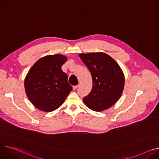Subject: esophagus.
<instances>
[{"label": "esophagus", "mask_w": 159, "mask_h": 159, "mask_svg": "<svg viewBox=\"0 0 159 159\" xmlns=\"http://www.w3.org/2000/svg\"><path fill=\"white\" fill-rule=\"evenodd\" d=\"M78 88V86H73V90H76Z\"/></svg>", "instance_id": "34e87169"}]
</instances>
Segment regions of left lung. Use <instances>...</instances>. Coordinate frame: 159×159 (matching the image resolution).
<instances>
[{
	"mask_svg": "<svg viewBox=\"0 0 159 159\" xmlns=\"http://www.w3.org/2000/svg\"><path fill=\"white\" fill-rule=\"evenodd\" d=\"M79 56L90 71L93 87L83 98L86 106L94 111L108 109L121 97L125 86L123 72L116 61L103 52L80 54Z\"/></svg>",
	"mask_w": 159,
	"mask_h": 159,
	"instance_id": "left-lung-1",
	"label": "left lung"
}]
</instances>
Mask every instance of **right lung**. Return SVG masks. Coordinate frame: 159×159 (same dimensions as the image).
Returning a JSON list of instances; mask_svg holds the SVG:
<instances>
[{"label": "right lung", "mask_w": 159, "mask_h": 159, "mask_svg": "<svg viewBox=\"0 0 159 159\" xmlns=\"http://www.w3.org/2000/svg\"><path fill=\"white\" fill-rule=\"evenodd\" d=\"M67 57L61 54L40 58L28 71L24 87L30 102L39 110L51 112L64 103L72 90L61 66Z\"/></svg>", "instance_id": "1"}]
</instances>
